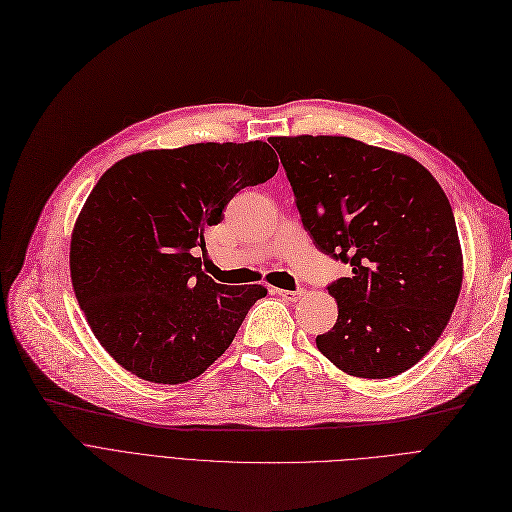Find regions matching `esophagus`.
<instances>
[{
	"instance_id": "34e87169",
	"label": "esophagus",
	"mask_w": 512,
	"mask_h": 512,
	"mask_svg": "<svg viewBox=\"0 0 512 512\" xmlns=\"http://www.w3.org/2000/svg\"><path fill=\"white\" fill-rule=\"evenodd\" d=\"M274 293L286 301H299L303 297V291H282V288H274Z\"/></svg>"
}]
</instances>
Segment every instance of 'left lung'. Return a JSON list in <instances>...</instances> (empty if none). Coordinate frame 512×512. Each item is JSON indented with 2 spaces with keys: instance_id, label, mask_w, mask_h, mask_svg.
Returning <instances> with one entry per match:
<instances>
[{
  "instance_id": "obj_1",
  "label": "left lung",
  "mask_w": 512,
  "mask_h": 512,
  "mask_svg": "<svg viewBox=\"0 0 512 512\" xmlns=\"http://www.w3.org/2000/svg\"><path fill=\"white\" fill-rule=\"evenodd\" d=\"M316 247L349 263L328 284L339 318L316 337L360 379H389L425 358L450 322L462 251L446 192L418 161L345 136L274 138Z\"/></svg>"
}]
</instances>
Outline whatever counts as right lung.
<instances>
[{
	"mask_svg": "<svg viewBox=\"0 0 512 512\" xmlns=\"http://www.w3.org/2000/svg\"><path fill=\"white\" fill-rule=\"evenodd\" d=\"M268 142L190 144L131 154L87 196L71 238V280L100 345L131 374L177 385L234 341L261 284H217L192 249L247 186L268 182Z\"/></svg>",
	"mask_w": 512,
	"mask_h": 512,
	"instance_id": "add662e5",
	"label": "right lung"
}]
</instances>
